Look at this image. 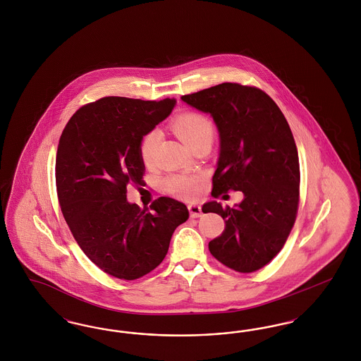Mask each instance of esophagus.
<instances>
[{
  "label": "esophagus",
  "mask_w": 361,
  "mask_h": 361,
  "mask_svg": "<svg viewBox=\"0 0 361 361\" xmlns=\"http://www.w3.org/2000/svg\"><path fill=\"white\" fill-rule=\"evenodd\" d=\"M189 214H190V218H199L202 216V207L197 206V204H189L188 206Z\"/></svg>",
  "instance_id": "34e87169"
}]
</instances>
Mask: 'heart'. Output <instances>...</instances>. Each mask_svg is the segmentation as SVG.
Listing matches in <instances>:
<instances>
[{
    "mask_svg": "<svg viewBox=\"0 0 361 361\" xmlns=\"http://www.w3.org/2000/svg\"><path fill=\"white\" fill-rule=\"evenodd\" d=\"M173 130L180 139L192 149L195 145L214 137V124L207 116L197 112H185L173 121ZM159 130H152L142 137L139 145V155L145 165L154 164L155 153L159 145ZM203 185V177L193 174H171L164 180V189L173 196L184 200L196 199Z\"/></svg>",
    "mask_w": 361,
    "mask_h": 361,
    "instance_id": "heart-1",
    "label": "heart"
}]
</instances>
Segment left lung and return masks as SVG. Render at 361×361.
I'll use <instances>...</instances> for the list:
<instances>
[{"instance_id": "obj_1", "label": "left lung", "mask_w": 361, "mask_h": 361, "mask_svg": "<svg viewBox=\"0 0 361 361\" xmlns=\"http://www.w3.org/2000/svg\"><path fill=\"white\" fill-rule=\"evenodd\" d=\"M181 99L211 114L219 131L221 154L211 195H245L235 208L218 202L203 206V212H215L226 224L208 249L233 271L256 272L283 249L298 214L300 171L288 121L256 86L224 82Z\"/></svg>"}]
</instances>
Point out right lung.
I'll list each match as a JSON object with an SVG mask.
<instances>
[{
    "instance_id": "right-lung-1",
    "label": "right lung",
    "mask_w": 361,
    "mask_h": 361,
    "mask_svg": "<svg viewBox=\"0 0 361 361\" xmlns=\"http://www.w3.org/2000/svg\"><path fill=\"white\" fill-rule=\"evenodd\" d=\"M174 104L103 97L81 106L59 139L55 181L63 218L86 257L121 280L155 269L176 227L188 219L185 204L171 197L143 209L127 202V185L143 183L140 140Z\"/></svg>"
}]
</instances>
